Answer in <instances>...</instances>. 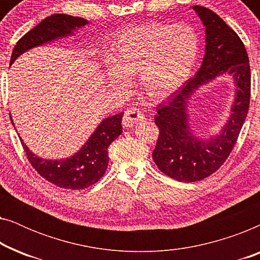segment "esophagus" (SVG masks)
<instances>
[{
  "instance_id": "obj_1",
  "label": "esophagus",
  "mask_w": 260,
  "mask_h": 260,
  "mask_svg": "<svg viewBox=\"0 0 260 260\" xmlns=\"http://www.w3.org/2000/svg\"><path fill=\"white\" fill-rule=\"evenodd\" d=\"M142 119H143V113L140 111V109L130 108L126 110L125 113H124L123 126L124 127L134 126L135 124L140 123Z\"/></svg>"
}]
</instances>
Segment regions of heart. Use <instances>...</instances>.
Listing matches in <instances>:
<instances>
[{"instance_id":"heart-1","label":"heart","mask_w":260,"mask_h":260,"mask_svg":"<svg viewBox=\"0 0 260 260\" xmlns=\"http://www.w3.org/2000/svg\"><path fill=\"white\" fill-rule=\"evenodd\" d=\"M199 49L200 39L190 24L151 22L127 28L117 39L106 77L110 86L127 90L130 78L138 74L148 97L168 98L190 77Z\"/></svg>"}]
</instances>
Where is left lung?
I'll return each instance as SVG.
<instances>
[{"label": "left lung", "mask_w": 260, "mask_h": 260, "mask_svg": "<svg viewBox=\"0 0 260 260\" xmlns=\"http://www.w3.org/2000/svg\"><path fill=\"white\" fill-rule=\"evenodd\" d=\"M191 8L205 26V56L195 77L157 108L155 124L159 135L152 152L158 169L181 182L204 180L222 166L243 127L251 95L250 62L243 41L211 9ZM221 75L234 78L236 94L231 113L218 135L201 139L191 129L187 105L200 87Z\"/></svg>", "instance_id": "obj_1"}]
</instances>
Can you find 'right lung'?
I'll list each match as a JSON object with an SVG mask.
<instances>
[{
	"mask_svg": "<svg viewBox=\"0 0 260 260\" xmlns=\"http://www.w3.org/2000/svg\"><path fill=\"white\" fill-rule=\"evenodd\" d=\"M87 23L88 21L83 17L66 14H54L46 17L17 41L13 49L10 65L24 52L59 39L69 38ZM123 115L124 112H119L103 119L80 150L70 157L61 159L39 157L23 143L22 138L19 137L27 158L44 179L60 188L84 189L94 184L105 174L109 165L108 148L122 134ZM10 119L13 122L12 116Z\"/></svg>",
	"mask_w": 260,
	"mask_h": 260,
	"instance_id": "obj_1",
	"label": "right lung"
}]
</instances>
